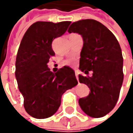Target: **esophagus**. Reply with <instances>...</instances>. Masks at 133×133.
Returning a JSON list of instances; mask_svg holds the SVG:
<instances>
[{"label": "esophagus", "mask_w": 133, "mask_h": 133, "mask_svg": "<svg viewBox=\"0 0 133 133\" xmlns=\"http://www.w3.org/2000/svg\"><path fill=\"white\" fill-rule=\"evenodd\" d=\"M75 75H76V80H79V78H78V75H79V71L78 70H76L75 71Z\"/></svg>", "instance_id": "esophagus-1"}]
</instances>
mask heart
<instances>
[{
    "label": "heart",
    "mask_w": 133,
    "mask_h": 133,
    "mask_svg": "<svg viewBox=\"0 0 133 133\" xmlns=\"http://www.w3.org/2000/svg\"><path fill=\"white\" fill-rule=\"evenodd\" d=\"M66 63H67L68 64H72L74 63L73 61H66Z\"/></svg>",
    "instance_id": "1"
}]
</instances>
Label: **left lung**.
<instances>
[{"label":"left lung","instance_id":"left-lung-1","mask_svg":"<svg viewBox=\"0 0 133 133\" xmlns=\"http://www.w3.org/2000/svg\"><path fill=\"white\" fill-rule=\"evenodd\" d=\"M84 40L79 69L92 76L79 75L80 83L89 86L88 96L79 99L81 109L94 118L110 112L118 101L124 80L123 57L118 41L101 22L86 19L73 22L68 30Z\"/></svg>","mask_w":133,"mask_h":133}]
</instances>
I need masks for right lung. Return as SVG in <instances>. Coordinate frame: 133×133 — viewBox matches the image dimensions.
Masks as SVG:
<instances>
[{
	"label": "right lung",
	"instance_id": "obj_1",
	"mask_svg": "<svg viewBox=\"0 0 133 133\" xmlns=\"http://www.w3.org/2000/svg\"><path fill=\"white\" fill-rule=\"evenodd\" d=\"M71 21H37L27 29L16 59L15 76L24 97V109L31 116L44 119L59 109L61 96L78 84L75 72L68 66L52 72L47 64L55 52L53 40L62 36Z\"/></svg>",
	"mask_w": 133,
	"mask_h": 133
}]
</instances>
